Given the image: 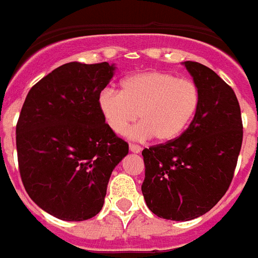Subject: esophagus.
Returning a JSON list of instances; mask_svg holds the SVG:
<instances>
[{"instance_id":"esophagus-1","label":"esophagus","mask_w":258,"mask_h":258,"mask_svg":"<svg viewBox=\"0 0 258 258\" xmlns=\"http://www.w3.org/2000/svg\"><path fill=\"white\" fill-rule=\"evenodd\" d=\"M129 149H131V152H133V153H140V152H141V146L136 145V144H131V145H129Z\"/></svg>"}]
</instances>
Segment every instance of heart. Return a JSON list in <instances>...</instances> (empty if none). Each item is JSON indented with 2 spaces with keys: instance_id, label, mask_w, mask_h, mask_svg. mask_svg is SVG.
<instances>
[{
  "instance_id": "1",
  "label": "heart",
  "mask_w": 258,
  "mask_h": 258,
  "mask_svg": "<svg viewBox=\"0 0 258 258\" xmlns=\"http://www.w3.org/2000/svg\"><path fill=\"white\" fill-rule=\"evenodd\" d=\"M200 89L189 78H178L164 71H146L123 80L122 92L105 88L98 96V108L105 122L117 135L131 132L133 139L154 136L160 142L177 139L190 123L200 106Z\"/></svg>"
}]
</instances>
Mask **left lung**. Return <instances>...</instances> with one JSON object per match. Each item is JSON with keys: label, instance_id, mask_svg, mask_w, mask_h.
I'll use <instances>...</instances> for the list:
<instances>
[{"label": "left lung", "instance_id": "8db88e82", "mask_svg": "<svg viewBox=\"0 0 258 258\" xmlns=\"http://www.w3.org/2000/svg\"><path fill=\"white\" fill-rule=\"evenodd\" d=\"M200 89V106L180 137L142 150L141 190L156 216L187 221L209 212L233 180L242 144L233 89L203 63L184 62Z\"/></svg>", "mask_w": 258, "mask_h": 258}]
</instances>
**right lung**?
<instances>
[{"label":"right lung","instance_id":"1","mask_svg":"<svg viewBox=\"0 0 258 258\" xmlns=\"http://www.w3.org/2000/svg\"><path fill=\"white\" fill-rule=\"evenodd\" d=\"M108 62H69L29 90L16 126L18 169L34 203L61 220L100 213L113 169L129 152L105 122L98 96Z\"/></svg>","mask_w":258,"mask_h":258}]
</instances>
